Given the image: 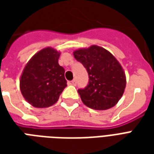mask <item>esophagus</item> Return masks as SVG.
Returning a JSON list of instances; mask_svg holds the SVG:
<instances>
[{
  "mask_svg": "<svg viewBox=\"0 0 154 154\" xmlns=\"http://www.w3.org/2000/svg\"><path fill=\"white\" fill-rule=\"evenodd\" d=\"M71 84L73 85V86H76V85H77V80H76V79H73V80L71 82Z\"/></svg>",
  "mask_w": 154,
  "mask_h": 154,
  "instance_id": "obj_1",
  "label": "esophagus"
}]
</instances>
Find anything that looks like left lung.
<instances>
[{
  "label": "left lung",
  "instance_id": "8db88e82",
  "mask_svg": "<svg viewBox=\"0 0 154 154\" xmlns=\"http://www.w3.org/2000/svg\"><path fill=\"white\" fill-rule=\"evenodd\" d=\"M73 55L89 77L87 87L78 89L82 102L97 110L113 107L122 97L126 85L119 62L110 52L96 45L74 51Z\"/></svg>",
  "mask_w": 154,
  "mask_h": 154
}]
</instances>
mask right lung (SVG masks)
Wrapping results in <instances>:
<instances>
[{
	"label": "right lung",
	"mask_w": 154,
	"mask_h": 154,
	"mask_svg": "<svg viewBox=\"0 0 154 154\" xmlns=\"http://www.w3.org/2000/svg\"><path fill=\"white\" fill-rule=\"evenodd\" d=\"M59 55L54 48H46L35 54L25 66L20 87L23 97L33 106H53L67 87L65 70L58 64Z\"/></svg>",
	"instance_id": "obj_1"
}]
</instances>
